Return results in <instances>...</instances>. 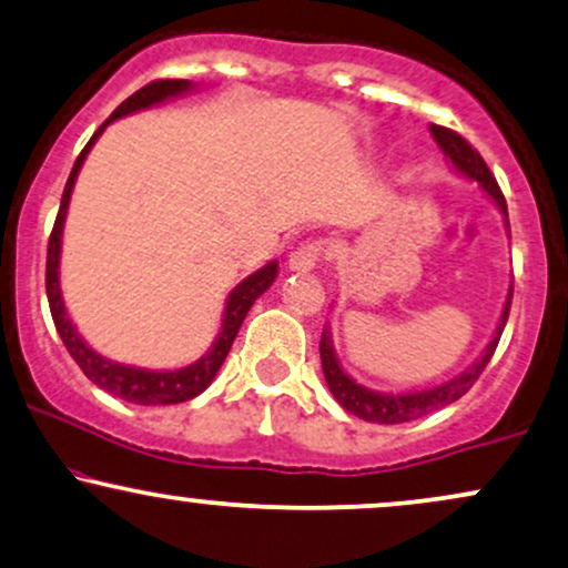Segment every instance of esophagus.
Instances as JSON below:
<instances>
[{"label": "esophagus", "mask_w": 568, "mask_h": 568, "mask_svg": "<svg viewBox=\"0 0 568 568\" xmlns=\"http://www.w3.org/2000/svg\"><path fill=\"white\" fill-rule=\"evenodd\" d=\"M327 251H331L327 241H306V243L298 245L296 251H291L288 266L293 272H310L320 262H323V258L327 256Z\"/></svg>", "instance_id": "1"}]
</instances>
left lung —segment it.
Here are the masks:
<instances>
[{"label": "left lung", "mask_w": 568, "mask_h": 568, "mask_svg": "<svg viewBox=\"0 0 568 568\" xmlns=\"http://www.w3.org/2000/svg\"><path fill=\"white\" fill-rule=\"evenodd\" d=\"M432 134L436 140V145L442 148V153L447 155L449 163L455 166V172L466 174L468 180H476L484 187L491 201L500 206V211L508 216V206H505V195L497 184L495 176H491L489 166L484 163L479 155V150L470 145L468 140H463L460 134L453 132V129L432 124ZM510 298H514V285H510L508 302H505L500 325H497L495 338L489 341V346L484 349V354L474 365L468 367L466 373H460L457 378L447 381V384L426 388V392H413V394H381V392H371V388L359 386L357 381H352L349 375L344 373V367L338 365L336 352H333V341H331V331L323 333L320 338V359H323V373L327 381V388L331 394L336 396V402L344 409H349L352 415H357L362 420L371 423H384V426H392V423H407L415 418H423V415L434 413V409L453 405V402L460 399L463 394L468 392L470 386L479 381V375L487 367V362L491 359V354L497 349V341L503 336V327L508 323V312H510Z\"/></svg>", "instance_id": "1"}]
</instances>
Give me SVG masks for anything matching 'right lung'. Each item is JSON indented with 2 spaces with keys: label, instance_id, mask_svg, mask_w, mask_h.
<instances>
[{
  "label": "right lung",
  "instance_id": "add662e5",
  "mask_svg": "<svg viewBox=\"0 0 568 568\" xmlns=\"http://www.w3.org/2000/svg\"><path fill=\"white\" fill-rule=\"evenodd\" d=\"M193 89V84L184 79H159V81H150L142 89H136L132 98H126L121 102L119 108L111 113V119L102 124L98 132L92 134V140L87 142V148L81 150L77 163H73L71 176H68L65 190H63V201H60V211L58 219H54V227L50 235V245H47V302H50V312L54 320V327H58L60 338H63L68 354L77 359V365L81 367V373L87 375L92 384H98L102 392L119 396V399L132 402V405H180V402H187L197 396L201 392H206L214 375L222 367L224 357L230 354L232 341H235L237 331H241L245 314H248L251 306L262 293L275 283L277 277V262H270L262 270L254 272L237 285L235 291L230 293L227 306H224V320H222V331L211 346L209 354H203L201 359L193 362V365L182 367V371H142V367H129V365H119V362L100 357L98 352L89 349L84 344V338L79 336L77 327H73L71 317H68L63 296H60V275H58V266H60V237H63V222L68 214V201H71V190L73 182H77L81 163H84L89 148L94 145V140L102 134L111 121L121 119V115H129L134 111H142V108L155 105V102H163L169 98H176V94L187 92Z\"/></svg>",
  "mask_w": 568,
  "mask_h": 568
}]
</instances>
